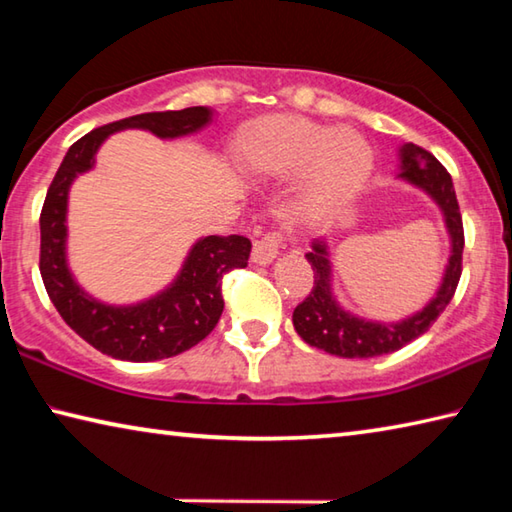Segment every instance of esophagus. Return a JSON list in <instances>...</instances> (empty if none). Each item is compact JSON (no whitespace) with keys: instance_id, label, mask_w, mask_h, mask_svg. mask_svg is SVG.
Masks as SVG:
<instances>
[{"instance_id":"obj_1","label":"esophagus","mask_w":512,"mask_h":512,"mask_svg":"<svg viewBox=\"0 0 512 512\" xmlns=\"http://www.w3.org/2000/svg\"><path fill=\"white\" fill-rule=\"evenodd\" d=\"M280 244H282L280 232H268V235H264L262 239H257L253 246V262L259 266L271 264L277 257V253H280Z\"/></svg>"}]
</instances>
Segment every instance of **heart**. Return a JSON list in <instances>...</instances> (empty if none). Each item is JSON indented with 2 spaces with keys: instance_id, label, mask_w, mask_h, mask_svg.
I'll return each instance as SVG.
<instances>
[{
  "instance_id": "1",
  "label": "heart",
  "mask_w": 512,
  "mask_h": 512,
  "mask_svg": "<svg viewBox=\"0 0 512 512\" xmlns=\"http://www.w3.org/2000/svg\"><path fill=\"white\" fill-rule=\"evenodd\" d=\"M239 164L262 178L302 171L300 210L309 219H323L361 192L372 171V151L348 128L336 131L300 115H273L241 135Z\"/></svg>"
}]
</instances>
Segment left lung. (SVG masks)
<instances>
[{"instance_id":"1","label":"left lung","mask_w":512,"mask_h":512,"mask_svg":"<svg viewBox=\"0 0 512 512\" xmlns=\"http://www.w3.org/2000/svg\"><path fill=\"white\" fill-rule=\"evenodd\" d=\"M397 178L422 189L443 212L449 235V259L436 296L420 311L395 320V323L352 314V311L339 305L332 291V262H329L327 241L316 239L311 244V253L305 255L311 268H314V289L293 309V327H296L300 339L309 343L311 348L325 350L345 359H370L391 354L427 332L436 323V318L443 314L449 300L454 298L463 271L461 264L465 237L452 176L429 151L409 142L400 149V173H397Z\"/></svg>"}]
</instances>
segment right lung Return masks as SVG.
<instances>
[{"label":"right lung","mask_w":512,"mask_h":512,"mask_svg":"<svg viewBox=\"0 0 512 512\" xmlns=\"http://www.w3.org/2000/svg\"><path fill=\"white\" fill-rule=\"evenodd\" d=\"M212 110L144 112L94 128L69 146L60 162L40 214V275L51 302L65 323L92 348L121 361H158L194 348L219 323L223 311L221 280L232 268H246L250 239L241 235L203 237L189 250L183 268L167 289L135 305H106L79 287L67 266V198L81 173L94 167L108 135L142 128L160 140L203 131Z\"/></svg>","instance_id":"add662e5"}]
</instances>
